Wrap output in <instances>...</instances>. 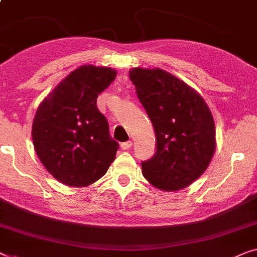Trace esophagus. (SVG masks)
Here are the masks:
<instances>
[{"label":"esophagus","mask_w":257,"mask_h":257,"mask_svg":"<svg viewBox=\"0 0 257 257\" xmlns=\"http://www.w3.org/2000/svg\"><path fill=\"white\" fill-rule=\"evenodd\" d=\"M120 147H121V150H124V151L128 150V148L132 147V141H125V143H121Z\"/></svg>","instance_id":"34e87169"}]
</instances>
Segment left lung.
Wrapping results in <instances>:
<instances>
[{"instance_id": "8db88e82", "label": "left lung", "mask_w": 257, "mask_h": 257, "mask_svg": "<svg viewBox=\"0 0 257 257\" xmlns=\"http://www.w3.org/2000/svg\"><path fill=\"white\" fill-rule=\"evenodd\" d=\"M130 80L153 124L156 152L141 162L153 187L177 191L195 182L215 151L212 113L195 89L160 68H132Z\"/></svg>"}]
</instances>
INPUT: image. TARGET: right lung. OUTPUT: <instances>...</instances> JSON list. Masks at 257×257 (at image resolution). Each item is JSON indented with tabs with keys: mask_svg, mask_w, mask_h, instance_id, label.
Segmentation results:
<instances>
[{
	"mask_svg": "<svg viewBox=\"0 0 257 257\" xmlns=\"http://www.w3.org/2000/svg\"><path fill=\"white\" fill-rule=\"evenodd\" d=\"M109 67L84 65L67 75L37 109L32 124L35 151L46 170L69 187L99 180L116 158L119 144L96 105L116 79Z\"/></svg>",
	"mask_w": 257,
	"mask_h": 257,
	"instance_id": "add662e5",
	"label": "right lung"
}]
</instances>
